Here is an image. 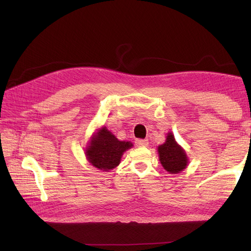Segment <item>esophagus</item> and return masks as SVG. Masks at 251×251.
Masks as SVG:
<instances>
[{"instance_id":"1","label":"esophagus","mask_w":251,"mask_h":251,"mask_svg":"<svg viewBox=\"0 0 251 251\" xmlns=\"http://www.w3.org/2000/svg\"><path fill=\"white\" fill-rule=\"evenodd\" d=\"M135 143H136V146L137 147H148V144H149V140L148 139H136V141H135Z\"/></svg>"}]
</instances>
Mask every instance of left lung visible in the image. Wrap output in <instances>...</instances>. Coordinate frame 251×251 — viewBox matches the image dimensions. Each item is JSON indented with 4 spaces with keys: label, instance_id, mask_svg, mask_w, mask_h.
Returning a JSON list of instances; mask_svg holds the SVG:
<instances>
[{
    "label": "left lung",
    "instance_id": "left-lung-1",
    "mask_svg": "<svg viewBox=\"0 0 251 251\" xmlns=\"http://www.w3.org/2000/svg\"><path fill=\"white\" fill-rule=\"evenodd\" d=\"M159 160L163 169L170 174H179L187 168L188 157L186 151L175 139L172 132L166 134L165 142L158 148Z\"/></svg>",
    "mask_w": 251,
    "mask_h": 251
}]
</instances>
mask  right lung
Returning <instances> with one entry per match:
<instances>
[{
  "label": "right lung",
  "instance_id": "right-lung-1",
  "mask_svg": "<svg viewBox=\"0 0 251 251\" xmlns=\"http://www.w3.org/2000/svg\"><path fill=\"white\" fill-rule=\"evenodd\" d=\"M133 147L131 141H121L116 138L107 126L98 128L85 150L87 160L94 168L102 172H110L119 165L125 151Z\"/></svg>",
  "mask_w": 251,
  "mask_h": 251
}]
</instances>
